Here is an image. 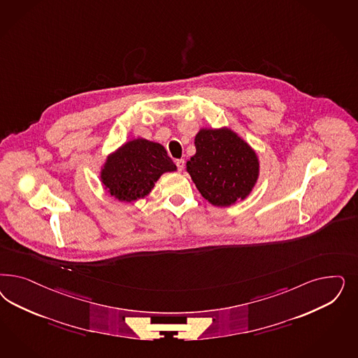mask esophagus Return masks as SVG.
<instances>
[{
    "instance_id": "1",
    "label": "esophagus",
    "mask_w": 358,
    "mask_h": 358,
    "mask_svg": "<svg viewBox=\"0 0 358 358\" xmlns=\"http://www.w3.org/2000/svg\"><path fill=\"white\" fill-rule=\"evenodd\" d=\"M175 164L178 167V171H182L185 169V159H176Z\"/></svg>"
}]
</instances>
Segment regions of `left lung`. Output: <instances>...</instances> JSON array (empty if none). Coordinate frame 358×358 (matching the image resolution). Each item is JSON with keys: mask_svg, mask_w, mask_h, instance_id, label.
<instances>
[{"mask_svg": "<svg viewBox=\"0 0 358 358\" xmlns=\"http://www.w3.org/2000/svg\"><path fill=\"white\" fill-rule=\"evenodd\" d=\"M195 146L185 170L208 203L231 207L250 195L259 176V159L245 139L231 127H203Z\"/></svg>", "mask_w": 358, "mask_h": 358, "instance_id": "left-lung-1", "label": "left lung"}]
</instances>
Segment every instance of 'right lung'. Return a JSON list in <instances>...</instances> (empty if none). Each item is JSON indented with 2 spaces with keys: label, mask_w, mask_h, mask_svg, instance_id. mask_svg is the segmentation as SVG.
<instances>
[{
  "label": "right lung",
  "mask_w": 358,
  "mask_h": 358,
  "mask_svg": "<svg viewBox=\"0 0 358 358\" xmlns=\"http://www.w3.org/2000/svg\"><path fill=\"white\" fill-rule=\"evenodd\" d=\"M173 171L176 166L161 143L136 138L108 154L100 170V180L115 200L134 203L149 196L163 173Z\"/></svg>",
  "instance_id": "1"
}]
</instances>
